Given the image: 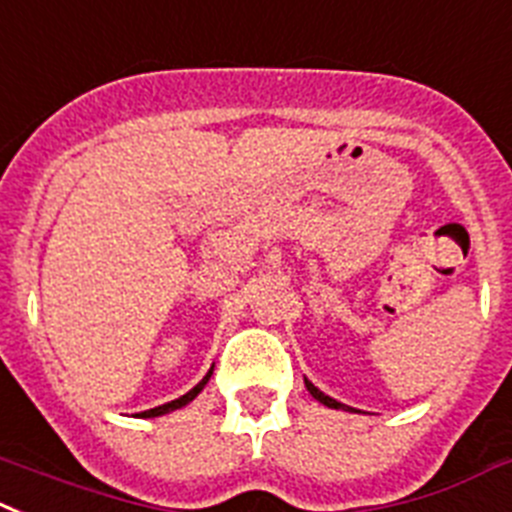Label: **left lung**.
Instances as JSON below:
<instances>
[{
	"instance_id": "8db88e82",
	"label": "left lung",
	"mask_w": 512,
	"mask_h": 512,
	"mask_svg": "<svg viewBox=\"0 0 512 512\" xmlns=\"http://www.w3.org/2000/svg\"><path fill=\"white\" fill-rule=\"evenodd\" d=\"M304 384H306V389H309V394L314 399H317V402H322L324 407H330V410H345V412H358V410H353V407H348V404H342V402H337V399H332V397H327V394H324V391H319L317 386L311 384L309 379H304Z\"/></svg>"
}]
</instances>
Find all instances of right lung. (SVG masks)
Masks as SVG:
<instances>
[{
    "label": "right lung",
    "instance_id": "add662e5",
    "mask_svg": "<svg viewBox=\"0 0 512 512\" xmlns=\"http://www.w3.org/2000/svg\"><path fill=\"white\" fill-rule=\"evenodd\" d=\"M211 373H213V368L206 373V376H203L201 381H198V384L193 386V389L188 391V394H182L180 399H172V402H167V404H159V407H154V410L141 412L139 417H162V415H170V412H175V410H180V407H185V404H190L195 397H198V394H201L203 386L208 384V379H211Z\"/></svg>",
    "mask_w": 512,
    "mask_h": 512
}]
</instances>
